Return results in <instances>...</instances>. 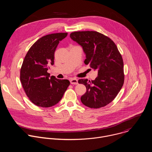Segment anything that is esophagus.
<instances>
[{
	"label": "esophagus",
	"instance_id": "obj_1",
	"mask_svg": "<svg viewBox=\"0 0 152 152\" xmlns=\"http://www.w3.org/2000/svg\"><path fill=\"white\" fill-rule=\"evenodd\" d=\"M70 83H71V84L77 85V84L78 83L77 80L76 79H75V78H72V79H71L70 80Z\"/></svg>",
	"mask_w": 152,
	"mask_h": 152
}]
</instances>
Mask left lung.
<instances>
[{
    "mask_svg": "<svg viewBox=\"0 0 152 152\" xmlns=\"http://www.w3.org/2000/svg\"><path fill=\"white\" fill-rule=\"evenodd\" d=\"M70 38L80 45L86 55L84 62L98 71L94 80L79 79L86 91L81 96L82 103L97 109L110 103L117 96L124 83L123 61L114 42L96 31H77Z\"/></svg>",
    "mask_w": 152,
    "mask_h": 152,
    "instance_id": "8db88e82",
    "label": "left lung"
}]
</instances>
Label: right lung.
I'll return each mask as SVG.
<instances>
[{
  "instance_id": "obj_1",
  "label": "right lung",
  "mask_w": 152,
  "mask_h": 152,
  "mask_svg": "<svg viewBox=\"0 0 152 152\" xmlns=\"http://www.w3.org/2000/svg\"><path fill=\"white\" fill-rule=\"evenodd\" d=\"M67 33H55L43 36L29 49L20 69V81L29 100L39 107L57 104L70 85L67 79L50 77L48 72L53 65L55 51Z\"/></svg>"
}]
</instances>
